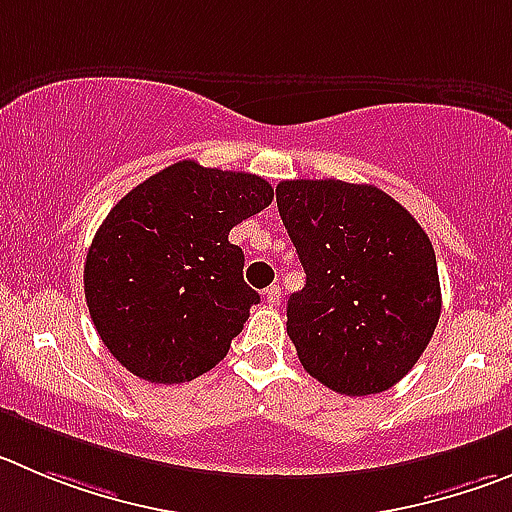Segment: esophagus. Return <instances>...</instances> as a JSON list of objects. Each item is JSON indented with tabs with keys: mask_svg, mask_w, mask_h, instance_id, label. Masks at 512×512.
Wrapping results in <instances>:
<instances>
[{
	"mask_svg": "<svg viewBox=\"0 0 512 512\" xmlns=\"http://www.w3.org/2000/svg\"><path fill=\"white\" fill-rule=\"evenodd\" d=\"M262 295H265V303L272 305V308H275V305H280V285H270V288H267Z\"/></svg>",
	"mask_w": 512,
	"mask_h": 512,
	"instance_id": "34e87169",
	"label": "esophagus"
}]
</instances>
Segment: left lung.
Instances as JSON below:
<instances>
[{
  "instance_id": "left-lung-1",
  "label": "left lung",
  "mask_w": 512,
  "mask_h": 512,
  "mask_svg": "<svg viewBox=\"0 0 512 512\" xmlns=\"http://www.w3.org/2000/svg\"><path fill=\"white\" fill-rule=\"evenodd\" d=\"M275 197L305 270V288L288 300L303 369L346 396L391 389L442 313L427 232L371 184L293 179L280 181Z\"/></svg>"
}]
</instances>
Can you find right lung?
<instances>
[{
    "instance_id": "right-lung-1",
    "label": "right lung",
    "mask_w": 512,
    "mask_h": 512,
    "mask_svg": "<svg viewBox=\"0 0 512 512\" xmlns=\"http://www.w3.org/2000/svg\"><path fill=\"white\" fill-rule=\"evenodd\" d=\"M272 197L262 176L179 161L108 212L83 280L95 331L118 364L151 384H184L227 356L260 303L229 229Z\"/></svg>"
}]
</instances>
